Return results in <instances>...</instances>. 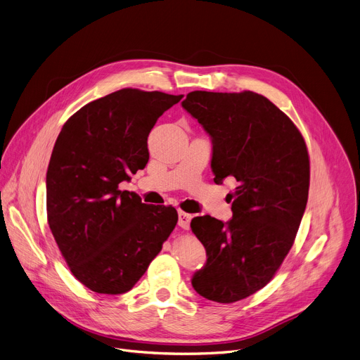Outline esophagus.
Wrapping results in <instances>:
<instances>
[{"instance_id": "obj_1", "label": "esophagus", "mask_w": 360, "mask_h": 360, "mask_svg": "<svg viewBox=\"0 0 360 360\" xmlns=\"http://www.w3.org/2000/svg\"><path fill=\"white\" fill-rule=\"evenodd\" d=\"M190 219H192V215L190 214H186L184 210H179V225L183 228V229H188L190 226Z\"/></svg>"}]
</instances>
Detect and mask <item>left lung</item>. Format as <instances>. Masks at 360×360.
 <instances>
[{"label": "left lung", "instance_id": "1", "mask_svg": "<svg viewBox=\"0 0 360 360\" xmlns=\"http://www.w3.org/2000/svg\"><path fill=\"white\" fill-rule=\"evenodd\" d=\"M183 108L212 138L214 181L228 176L232 219H192L206 264L192 285L200 297L232 304L264 288L283 263L305 212L309 155L295 123L252 91H192Z\"/></svg>", "mask_w": 360, "mask_h": 360}]
</instances>
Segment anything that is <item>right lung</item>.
Instances as JSON below:
<instances>
[{"label": "right lung", "mask_w": 360, "mask_h": 360, "mask_svg": "<svg viewBox=\"0 0 360 360\" xmlns=\"http://www.w3.org/2000/svg\"><path fill=\"white\" fill-rule=\"evenodd\" d=\"M183 96L122 89L62 126L46 173V212L71 273L93 292L134 288L173 232L170 205H146L119 190L146 165L148 135Z\"/></svg>", "instance_id": "right-lung-1"}]
</instances>
